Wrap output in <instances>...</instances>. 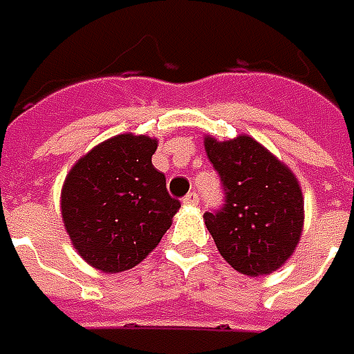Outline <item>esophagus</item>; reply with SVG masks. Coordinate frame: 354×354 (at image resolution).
<instances>
[{
    "label": "esophagus",
    "instance_id": "esophagus-1",
    "mask_svg": "<svg viewBox=\"0 0 354 354\" xmlns=\"http://www.w3.org/2000/svg\"><path fill=\"white\" fill-rule=\"evenodd\" d=\"M198 200H200V198H198L196 192H189L187 196L183 198V204H185V205H196Z\"/></svg>",
    "mask_w": 354,
    "mask_h": 354
}]
</instances>
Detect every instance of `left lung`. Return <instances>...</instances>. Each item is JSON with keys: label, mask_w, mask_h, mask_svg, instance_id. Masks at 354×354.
<instances>
[{"label": "left lung", "mask_w": 354, "mask_h": 354, "mask_svg": "<svg viewBox=\"0 0 354 354\" xmlns=\"http://www.w3.org/2000/svg\"><path fill=\"white\" fill-rule=\"evenodd\" d=\"M205 154L221 177L225 205L204 221L230 267L248 277L280 269L299 244L303 194L292 169L250 135L204 139Z\"/></svg>", "instance_id": "8db88e82"}]
</instances>
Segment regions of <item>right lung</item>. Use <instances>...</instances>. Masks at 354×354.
<instances>
[{
  "mask_svg": "<svg viewBox=\"0 0 354 354\" xmlns=\"http://www.w3.org/2000/svg\"><path fill=\"white\" fill-rule=\"evenodd\" d=\"M158 141L124 133L97 145L70 169L61 192L72 245L95 269L122 272L149 255L181 202L152 165Z\"/></svg>",
  "mask_w": 354,
  "mask_h": 354,
  "instance_id": "add662e5",
  "label": "right lung"
}]
</instances>
